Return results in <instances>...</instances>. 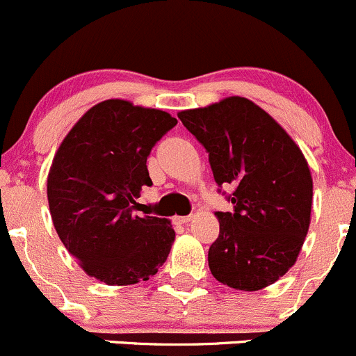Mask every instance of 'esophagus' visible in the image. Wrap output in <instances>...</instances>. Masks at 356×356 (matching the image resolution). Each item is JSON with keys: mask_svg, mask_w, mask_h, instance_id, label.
Wrapping results in <instances>:
<instances>
[{"mask_svg": "<svg viewBox=\"0 0 356 356\" xmlns=\"http://www.w3.org/2000/svg\"><path fill=\"white\" fill-rule=\"evenodd\" d=\"M193 218H194L193 215H188V216H175V222H177V223H189Z\"/></svg>", "mask_w": 356, "mask_h": 356, "instance_id": "34e87169", "label": "esophagus"}]
</instances>
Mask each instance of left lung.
Here are the masks:
<instances>
[{
  "mask_svg": "<svg viewBox=\"0 0 356 356\" xmlns=\"http://www.w3.org/2000/svg\"><path fill=\"white\" fill-rule=\"evenodd\" d=\"M179 119L207 148L234 211H216L220 235L208 250L211 275L235 290H263L295 264L310 225L312 175L304 153L266 111L227 97Z\"/></svg>",
  "mask_w": 356,
  "mask_h": 356,
  "instance_id": "left-lung-1",
  "label": "left lung"
}]
</instances>
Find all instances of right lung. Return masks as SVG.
Masks as SVG:
<instances>
[{
  "label": "right lung",
  "instance_id": "1",
  "mask_svg": "<svg viewBox=\"0 0 356 356\" xmlns=\"http://www.w3.org/2000/svg\"><path fill=\"white\" fill-rule=\"evenodd\" d=\"M175 124L165 111L109 99L85 112L59 145L47 175L51 218L92 278L134 285L167 261L175 238L170 222L138 216L133 204L152 186L149 152Z\"/></svg>",
  "mask_w": 356,
  "mask_h": 356
}]
</instances>
